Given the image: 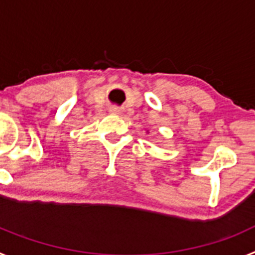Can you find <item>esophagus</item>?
<instances>
[{
    "label": "esophagus",
    "mask_w": 255,
    "mask_h": 255,
    "mask_svg": "<svg viewBox=\"0 0 255 255\" xmlns=\"http://www.w3.org/2000/svg\"><path fill=\"white\" fill-rule=\"evenodd\" d=\"M110 114L115 115V116H120V115L123 114V110L119 107H111L110 108Z\"/></svg>",
    "instance_id": "1"
}]
</instances>
